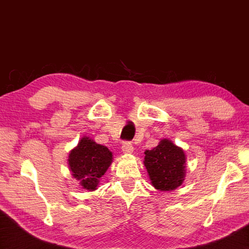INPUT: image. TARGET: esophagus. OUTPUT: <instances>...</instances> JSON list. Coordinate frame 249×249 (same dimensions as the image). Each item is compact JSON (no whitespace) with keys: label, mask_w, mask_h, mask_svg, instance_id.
Segmentation results:
<instances>
[{"label":"esophagus","mask_w":249,"mask_h":249,"mask_svg":"<svg viewBox=\"0 0 249 249\" xmlns=\"http://www.w3.org/2000/svg\"><path fill=\"white\" fill-rule=\"evenodd\" d=\"M133 150H134V147L132 145V142H123V145H122V151H123L124 154H132Z\"/></svg>","instance_id":"esophagus-1"}]
</instances>
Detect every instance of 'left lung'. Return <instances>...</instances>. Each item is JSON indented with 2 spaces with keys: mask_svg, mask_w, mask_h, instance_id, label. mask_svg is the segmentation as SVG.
<instances>
[{
  "mask_svg": "<svg viewBox=\"0 0 249 249\" xmlns=\"http://www.w3.org/2000/svg\"><path fill=\"white\" fill-rule=\"evenodd\" d=\"M144 165L151 184L159 191L175 190L185 177V155L171 141L161 140L155 148L145 151Z\"/></svg>",
  "mask_w": 249,
  "mask_h": 249,
  "instance_id": "8db88e82",
  "label": "left lung"
}]
</instances>
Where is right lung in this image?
<instances>
[{
	"instance_id": "right-lung-1",
	"label": "right lung",
	"mask_w": 249,
	"mask_h": 249,
	"mask_svg": "<svg viewBox=\"0 0 249 249\" xmlns=\"http://www.w3.org/2000/svg\"><path fill=\"white\" fill-rule=\"evenodd\" d=\"M113 155L107 147L96 144L91 138L84 136L77 147L70 151L69 169L73 178L88 191H94L100 178L111 166Z\"/></svg>"
}]
</instances>
